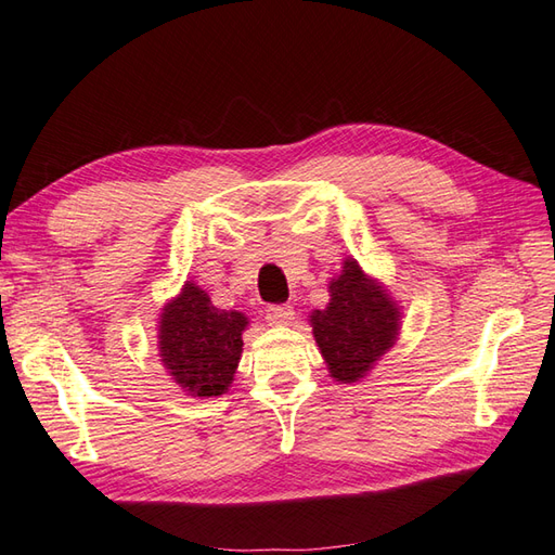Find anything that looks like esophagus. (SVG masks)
<instances>
[{"label": "esophagus", "mask_w": 555, "mask_h": 555, "mask_svg": "<svg viewBox=\"0 0 555 555\" xmlns=\"http://www.w3.org/2000/svg\"><path fill=\"white\" fill-rule=\"evenodd\" d=\"M295 319L291 305H269L267 307V323L272 325H288Z\"/></svg>", "instance_id": "esophagus-1"}]
</instances>
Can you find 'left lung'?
<instances>
[{
	"instance_id": "left-lung-1",
	"label": "left lung",
	"mask_w": 555,
	"mask_h": 555,
	"mask_svg": "<svg viewBox=\"0 0 555 555\" xmlns=\"http://www.w3.org/2000/svg\"><path fill=\"white\" fill-rule=\"evenodd\" d=\"M328 288V307L311 311L309 321L331 377L351 385L393 347L401 331V309L353 258L345 260Z\"/></svg>"
}]
</instances>
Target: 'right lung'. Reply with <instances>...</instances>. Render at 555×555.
<instances>
[{
	"label": "right lung",
	"instance_id": "1",
	"mask_svg": "<svg viewBox=\"0 0 555 555\" xmlns=\"http://www.w3.org/2000/svg\"><path fill=\"white\" fill-rule=\"evenodd\" d=\"M248 319L212 307L206 291L188 281L159 319V357L170 379L190 396H222L232 387Z\"/></svg>",
	"mask_w": 555,
	"mask_h": 555
}]
</instances>
